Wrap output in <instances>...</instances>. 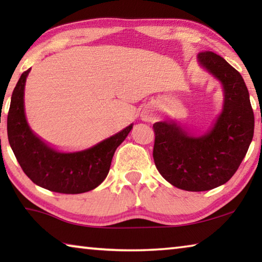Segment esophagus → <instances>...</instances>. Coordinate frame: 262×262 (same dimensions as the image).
I'll list each match as a JSON object with an SVG mask.
<instances>
[{"label": "esophagus", "mask_w": 262, "mask_h": 262, "mask_svg": "<svg viewBox=\"0 0 262 262\" xmlns=\"http://www.w3.org/2000/svg\"><path fill=\"white\" fill-rule=\"evenodd\" d=\"M141 118L143 121H152L155 118V112L150 106H145L141 112Z\"/></svg>", "instance_id": "1"}]
</instances>
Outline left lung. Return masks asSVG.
<instances>
[{"label":"left lung","instance_id":"8db88e82","mask_svg":"<svg viewBox=\"0 0 262 262\" xmlns=\"http://www.w3.org/2000/svg\"><path fill=\"white\" fill-rule=\"evenodd\" d=\"M198 60L223 85V110L214 127L194 136L173 121L154 123L155 165L171 185L189 192L209 190L231 179L254 133V114L242 75L214 52L199 53Z\"/></svg>","mask_w":262,"mask_h":262}]
</instances>
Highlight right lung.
<instances>
[{
	"label": "right lung",
	"mask_w": 262,
	"mask_h": 262,
	"mask_svg": "<svg viewBox=\"0 0 262 262\" xmlns=\"http://www.w3.org/2000/svg\"><path fill=\"white\" fill-rule=\"evenodd\" d=\"M31 69L21 74L11 96L8 139L21 170L35 185L56 193L79 194L96 188L107 176L115 150L133 128L108 137L83 151L59 152L35 136L24 112V88Z\"/></svg>",
	"instance_id": "1"
}]
</instances>
